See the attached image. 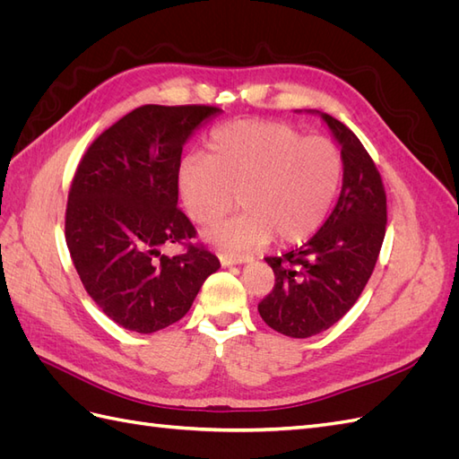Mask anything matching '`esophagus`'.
Returning a JSON list of instances; mask_svg holds the SVG:
<instances>
[{"mask_svg": "<svg viewBox=\"0 0 459 459\" xmlns=\"http://www.w3.org/2000/svg\"><path fill=\"white\" fill-rule=\"evenodd\" d=\"M251 260H253L251 255H221L220 256V262L224 264V266H231V264H245Z\"/></svg>", "mask_w": 459, "mask_h": 459, "instance_id": "obj_1", "label": "esophagus"}]
</instances>
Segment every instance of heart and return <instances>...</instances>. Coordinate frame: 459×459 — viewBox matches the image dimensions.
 Here are the masks:
<instances>
[{"mask_svg":"<svg viewBox=\"0 0 459 459\" xmlns=\"http://www.w3.org/2000/svg\"><path fill=\"white\" fill-rule=\"evenodd\" d=\"M206 157L179 162L178 189L193 221L211 226L239 193L243 211L208 231L220 251L241 253L308 239L324 224L342 179V155L327 137L280 120L243 118L214 128Z\"/></svg>","mask_w":459,"mask_h":459,"instance_id":"1","label":"heart"}]
</instances>
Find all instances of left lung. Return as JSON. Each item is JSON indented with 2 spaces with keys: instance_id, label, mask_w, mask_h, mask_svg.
Returning <instances> with one entry per match:
<instances>
[{
  "instance_id": "left-lung-1",
  "label": "left lung",
  "mask_w": 459,
  "mask_h": 459,
  "mask_svg": "<svg viewBox=\"0 0 459 459\" xmlns=\"http://www.w3.org/2000/svg\"><path fill=\"white\" fill-rule=\"evenodd\" d=\"M341 145L342 189L325 224L310 241L266 256L275 285L258 302L264 322L281 335H317L349 312L373 273L386 228L381 174L356 134L322 115Z\"/></svg>"
}]
</instances>
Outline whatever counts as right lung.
I'll use <instances>...</instances> for the list:
<instances>
[{
	"instance_id": "add662e5",
	"label": "right lung",
	"mask_w": 459,
	"mask_h": 459,
	"mask_svg": "<svg viewBox=\"0 0 459 459\" xmlns=\"http://www.w3.org/2000/svg\"><path fill=\"white\" fill-rule=\"evenodd\" d=\"M211 105H143L88 147L74 172L65 239L88 295L113 322L155 333L182 319L220 260L178 208V169L187 137ZM185 253L166 257L162 244Z\"/></svg>"
}]
</instances>
